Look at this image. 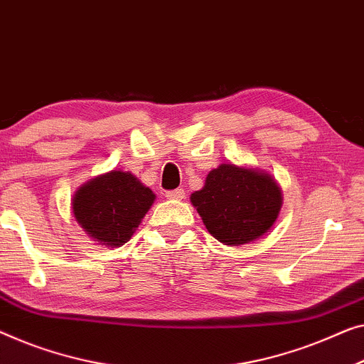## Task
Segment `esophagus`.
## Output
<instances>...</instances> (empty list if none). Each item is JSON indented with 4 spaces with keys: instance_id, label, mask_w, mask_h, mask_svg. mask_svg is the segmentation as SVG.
Instances as JSON below:
<instances>
[{
    "instance_id": "1",
    "label": "esophagus",
    "mask_w": 364,
    "mask_h": 364,
    "mask_svg": "<svg viewBox=\"0 0 364 364\" xmlns=\"http://www.w3.org/2000/svg\"><path fill=\"white\" fill-rule=\"evenodd\" d=\"M166 197L169 200H182L186 197V192H183V188H176V191H167Z\"/></svg>"
}]
</instances>
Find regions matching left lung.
Instances as JSON below:
<instances>
[{"mask_svg":"<svg viewBox=\"0 0 364 364\" xmlns=\"http://www.w3.org/2000/svg\"><path fill=\"white\" fill-rule=\"evenodd\" d=\"M191 200L215 238L225 245H245L274 225L282 193L267 173L221 164Z\"/></svg>","mask_w":364,"mask_h":364,"instance_id":"left-lung-1","label":"left lung"}]
</instances>
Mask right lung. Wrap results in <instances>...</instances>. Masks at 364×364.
Segmentation results:
<instances>
[{"mask_svg": "<svg viewBox=\"0 0 364 364\" xmlns=\"http://www.w3.org/2000/svg\"><path fill=\"white\" fill-rule=\"evenodd\" d=\"M156 195L133 173L112 171L93 178L77 191L72 200L73 215L82 228L107 246L129 241Z\"/></svg>", "mask_w": 364, "mask_h": 364, "instance_id": "obj_1", "label": "right lung"}]
</instances>
